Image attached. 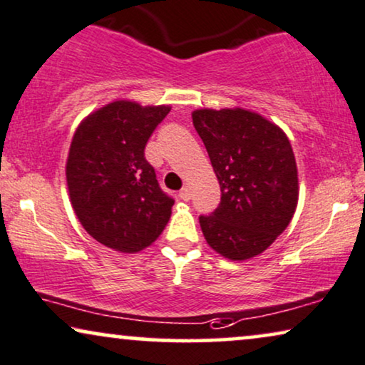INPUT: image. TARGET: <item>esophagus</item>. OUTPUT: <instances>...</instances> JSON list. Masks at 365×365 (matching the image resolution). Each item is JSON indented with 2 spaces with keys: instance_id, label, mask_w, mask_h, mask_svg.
Instances as JSON below:
<instances>
[{
  "instance_id": "1",
  "label": "esophagus",
  "mask_w": 365,
  "mask_h": 365,
  "mask_svg": "<svg viewBox=\"0 0 365 365\" xmlns=\"http://www.w3.org/2000/svg\"><path fill=\"white\" fill-rule=\"evenodd\" d=\"M179 197H181L182 201H189L191 200V189H189L187 186H184L181 191H179Z\"/></svg>"
}]
</instances>
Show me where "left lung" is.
Listing matches in <instances>:
<instances>
[{"label": "left lung", "instance_id": "1", "mask_svg": "<svg viewBox=\"0 0 365 365\" xmlns=\"http://www.w3.org/2000/svg\"><path fill=\"white\" fill-rule=\"evenodd\" d=\"M194 129L205 142L221 202L200 216L207 245L231 262L262 255L290 225L298 202V171L280 127L246 108H197Z\"/></svg>", "mask_w": 365, "mask_h": 365}]
</instances>
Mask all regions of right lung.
I'll return each mask as SVG.
<instances>
[{
  "instance_id": "add662e5",
  "label": "right lung",
  "mask_w": 365,
  "mask_h": 365,
  "mask_svg": "<svg viewBox=\"0 0 365 365\" xmlns=\"http://www.w3.org/2000/svg\"><path fill=\"white\" fill-rule=\"evenodd\" d=\"M169 106L107 103L80 122L67 158L70 202L83 230L107 248L139 253L163 233L174 205L144 158Z\"/></svg>"
}]
</instances>
